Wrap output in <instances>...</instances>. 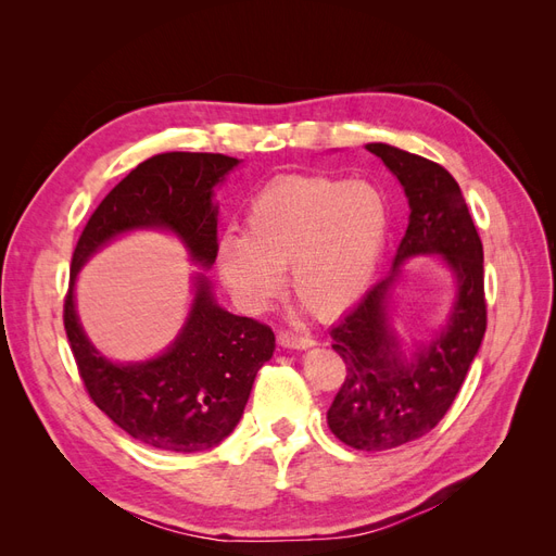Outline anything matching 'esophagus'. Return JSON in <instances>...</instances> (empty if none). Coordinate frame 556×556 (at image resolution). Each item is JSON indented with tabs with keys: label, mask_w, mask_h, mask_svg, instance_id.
<instances>
[{
	"label": "esophagus",
	"mask_w": 556,
	"mask_h": 556,
	"mask_svg": "<svg viewBox=\"0 0 556 556\" xmlns=\"http://www.w3.org/2000/svg\"><path fill=\"white\" fill-rule=\"evenodd\" d=\"M278 345L288 348V350H306V348H313L315 341L308 339V336H296L292 331H280L278 333Z\"/></svg>",
	"instance_id": "obj_1"
}]
</instances>
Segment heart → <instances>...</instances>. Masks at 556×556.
I'll list each match as a JSON object with an SVG mask.
<instances>
[{
  "mask_svg": "<svg viewBox=\"0 0 556 556\" xmlns=\"http://www.w3.org/2000/svg\"><path fill=\"white\" fill-rule=\"evenodd\" d=\"M390 225V201L374 182L280 176L250 199L243 237L217 241V274L243 308L262 313L290 268L294 294L315 315L333 317L371 288Z\"/></svg>",
  "mask_w": 556,
  "mask_h": 556,
  "instance_id": "b5f03b06",
  "label": "heart"
}]
</instances>
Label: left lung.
Wrapping results in <instances>:
<instances>
[{
    "instance_id": "left-lung-1",
    "label": "left lung",
    "mask_w": 556,
    "mask_h": 556,
    "mask_svg": "<svg viewBox=\"0 0 556 556\" xmlns=\"http://www.w3.org/2000/svg\"><path fill=\"white\" fill-rule=\"evenodd\" d=\"M408 197V229L392 271L331 327V348L348 376L327 410L336 439L366 452L422 439L457 399L486 329L482 241L457 180L441 164L387 143H366ZM441 254L455 276L446 325L413 353L402 350L389 319V294L400 264Z\"/></svg>"
}]
</instances>
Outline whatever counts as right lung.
<instances>
[{
  "instance_id": "1",
  "label": "right lung",
  "mask_w": 556,
  "mask_h": 556,
  "mask_svg": "<svg viewBox=\"0 0 556 556\" xmlns=\"http://www.w3.org/2000/svg\"><path fill=\"white\" fill-rule=\"evenodd\" d=\"M239 166L220 153H162L141 162L97 206L72 257L64 329L83 384L134 441L166 452H204L239 425L252 382L274 357L276 336L217 304L211 280L194 274V299L176 341L146 362H111L80 327L74 288L97 250L134 229L172 231L194 264L211 268L217 248L213 190Z\"/></svg>"
}]
</instances>
